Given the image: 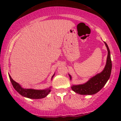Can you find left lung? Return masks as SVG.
<instances>
[{
  "label": "left lung",
  "instance_id": "left-lung-1",
  "mask_svg": "<svg viewBox=\"0 0 121 121\" xmlns=\"http://www.w3.org/2000/svg\"><path fill=\"white\" fill-rule=\"evenodd\" d=\"M104 43L108 52L106 63L105 68L101 72L91 78L85 83L79 85H73L71 87L76 93L80 95H89L96 94L105 86L110 78L112 70V62L111 59L110 51L106 43L105 42H104ZM69 76L71 80L72 76L70 74H69Z\"/></svg>",
  "mask_w": 121,
  "mask_h": 121
}]
</instances>
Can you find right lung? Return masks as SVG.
<instances>
[{"mask_svg":"<svg viewBox=\"0 0 121 121\" xmlns=\"http://www.w3.org/2000/svg\"><path fill=\"white\" fill-rule=\"evenodd\" d=\"M54 73L52 77L51 80L54 76ZM9 77L10 80L11 81V84L14 87V88L15 89V90L18 93L20 94L21 95L23 96L24 97H27L29 99H40L44 98L47 96L48 95L49 92L51 91V87H49V88H47L43 90H36V89H25L21 86L19 83L16 82L13 80L11 78V76L9 74Z\"/></svg>","mask_w":121,"mask_h":121,"instance_id":"1","label":"right lung"}]
</instances>
